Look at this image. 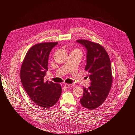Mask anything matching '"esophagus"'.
<instances>
[{
  "mask_svg": "<svg viewBox=\"0 0 135 135\" xmlns=\"http://www.w3.org/2000/svg\"><path fill=\"white\" fill-rule=\"evenodd\" d=\"M70 86V84H65V85H64V87H65V88H68V87H69Z\"/></svg>",
  "mask_w": 135,
  "mask_h": 135,
  "instance_id": "34e87169",
  "label": "esophagus"
}]
</instances>
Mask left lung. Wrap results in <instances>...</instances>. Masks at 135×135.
Returning a JSON list of instances; mask_svg holds the SVG:
<instances>
[{"instance_id":"obj_1","label":"left lung","mask_w":135,"mask_h":135,"mask_svg":"<svg viewBox=\"0 0 135 135\" xmlns=\"http://www.w3.org/2000/svg\"><path fill=\"white\" fill-rule=\"evenodd\" d=\"M76 42L86 50V65L85 70L89 75L91 86L83 87L80 103L84 108L93 110L100 107L107 99L111 87L112 75L109 56L100 44L86 40Z\"/></svg>"}]
</instances>
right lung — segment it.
I'll use <instances>...</instances> for the list:
<instances>
[{
	"instance_id": "add662e5",
	"label": "right lung",
	"mask_w": 135,
	"mask_h": 135,
	"mask_svg": "<svg viewBox=\"0 0 135 135\" xmlns=\"http://www.w3.org/2000/svg\"><path fill=\"white\" fill-rule=\"evenodd\" d=\"M58 43L46 42L34 45L27 52L21 68V79L25 91L36 105L44 108L54 106L62 92L60 84L44 81L48 69L50 52Z\"/></svg>"
}]
</instances>
